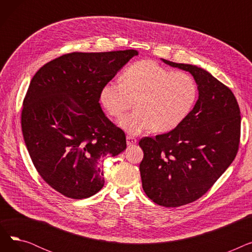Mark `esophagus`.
<instances>
[{
    "label": "esophagus",
    "mask_w": 252,
    "mask_h": 252,
    "mask_svg": "<svg viewBox=\"0 0 252 252\" xmlns=\"http://www.w3.org/2000/svg\"><path fill=\"white\" fill-rule=\"evenodd\" d=\"M137 143V139L133 136H126V144L127 146H130V145H134Z\"/></svg>",
    "instance_id": "1"
}]
</instances>
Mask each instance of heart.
<instances>
[{
	"label": "heart",
	"instance_id": "b5f03b06",
	"mask_svg": "<svg viewBox=\"0 0 252 252\" xmlns=\"http://www.w3.org/2000/svg\"><path fill=\"white\" fill-rule=\"evenodd\" d=\"M198 97L195 79L151 60H141L125 70L123 82L110 81L100 92V102L113 117L122 116L133 102L136 110L118 121L126 133L138 135L151 128L165 133L179 126L192 111Z\"/></svg>",
	"mask_w": 252,
	"mask_h": 252
}]
</instances>
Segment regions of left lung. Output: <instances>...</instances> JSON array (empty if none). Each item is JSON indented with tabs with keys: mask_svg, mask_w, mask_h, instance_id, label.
Listing matches in <instances>:
<instances>
[{
	"mask_svg": "<svg viewBox=\"0 0 252 252\" xmlns=\"http://www.w3.org/2000/svg\"><path fill=\"white\" fill-rule=\"evenodd\" d=\"M165 64L190 72L199 97L176 128L139 145L144 157L140 173L144 192L158 205L178 207L203 196L235 159L241 116L232 91L195 65Z\"/></svg>",
	"mask_w": 252,
	"mask_h": 252,
	"instance_id": "obj_1",
	"label": "left lung"
}]
</instances>
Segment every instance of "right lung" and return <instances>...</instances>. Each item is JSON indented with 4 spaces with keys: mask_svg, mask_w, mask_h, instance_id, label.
<instances>
[{
    "mask_svg": "<svg viewBox=\"0 0 252 252\" xmlns=\"http://www.w3.org/2000/svg\"><path fill=\"white\" fill-rule=\"evenodd\" d=\"M136 50L73 52L46 63L23 100L21 127L37 173L62 195L84 199L104 186L103 161L126 148V135L105 116L100 92Z\"/></svg>",
    "mask_w": 252,
    "mask_h": 252,
    "instance_id": "add662e5",
    "label": "right lung"
}]
</instances>
